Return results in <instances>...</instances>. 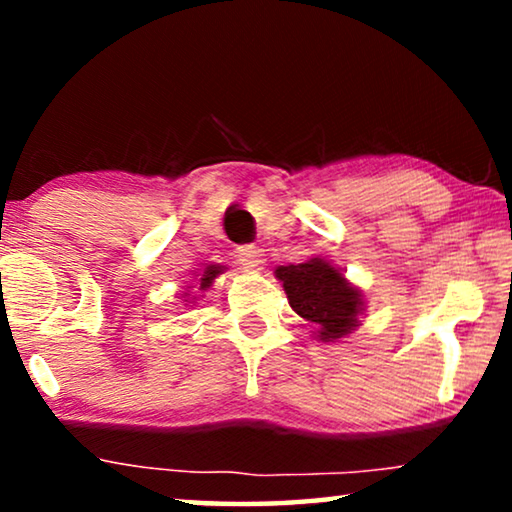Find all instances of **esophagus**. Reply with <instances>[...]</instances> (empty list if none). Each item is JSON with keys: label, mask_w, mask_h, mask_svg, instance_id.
<instances>
[{"label": "esophagus", "mask_w": 512, "mask_h": 512, "mask_svg": "<svg viewBox=\"0 0 512 512\" xmlns=\"http://www.w3.org/2000/svg\"><path fill=\"white\" fill-rule=\"evenodd\" d=\"M237 263L242 265L244 270L254 272V270H261L265 258H263V251L254 247V244H244V247L237 249Z\"/></svg>", "instance_id": "esophagus-1"}]
</instances>
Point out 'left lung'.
<instances>
[{
    "mask_svg": "<svg viewBox=\"0 0 512 512\" xmlns=\"http://www.w3.org/2000/svg\"><path fill=\"white\" fill-rule=\"evenodd\" d=\"M275 275L284 284L293 312L319 328L321 342L338 340L359 326L356 317L363 307L361 291L354 289L345 275L324 258L282 265L275 270Z\"/></svg>",
    "mask_w": 512,
    "mask_h": 512,
    "instance_id": "1",
    "label": "left lung"
}]
</instances>
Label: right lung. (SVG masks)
Wrapping results in <instances>:
<instances>
[{"label":"right lung","instance_id":"1","mask_svg":"<svg viewBox=\"0 0 512 512\" xmlns=\"http://www.w3.org/2000/svg\"><path fill=\"white\" fill-rule=\"evenodd\" d=\"M216 275H221V265H209V268L202 272V277H200V289L207 291L209 286H212Z\"/></svg>","mask_w":512,"mask_h":512}]
</instances>
